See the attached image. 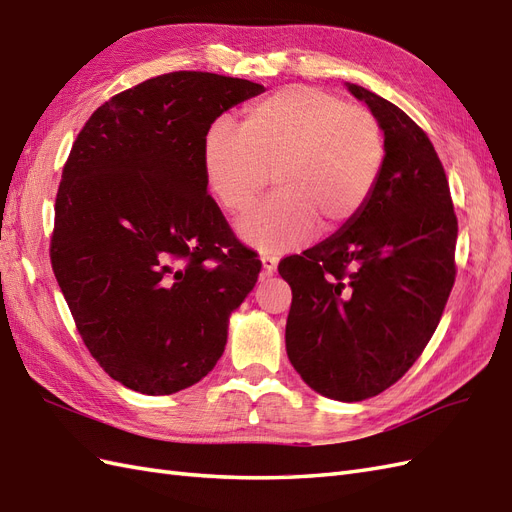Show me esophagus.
Returning <instances> with one entry per match:
<instances>
[{"mask_svg": "<svg viewBox=\"0 0 512 512\" xmlns=\"http://www.w3.org/2000/svg\"><path fill=\"white\" fill-rule=\"evenodd\" d=\"M261 266H264L266 276H272L276 272V266H279V259L272 257V255H264V257H261Z\"/></svg>", "mask_w": 512, "mask_h": 512, "instance_id": "obj_1", "label": "esophagus"}]
</instances>
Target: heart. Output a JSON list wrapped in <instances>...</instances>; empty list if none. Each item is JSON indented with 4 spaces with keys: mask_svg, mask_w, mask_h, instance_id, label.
Segmentation results:
<instances>
[{
    "mask_svg": "<svg viewBox=\"0 0 512 512\" xmlns=\"http://www.w3.org/2000/svg\"><path fill=\"white\" fill-rule=\"evenodd\" d=\"M203 178L210 197L242 214L268 184L276 195L236 225L261 253L309 242L317 223L337 231L367 206L386 160L375 115L309 85H291L244 111L242 126L214 122L203 139Z\"/></svg>",
    "mask_w": 512,
    "mask_h": 512,
    "instance_id": "heart-1",
    "label": "heart"
}]
</instances>
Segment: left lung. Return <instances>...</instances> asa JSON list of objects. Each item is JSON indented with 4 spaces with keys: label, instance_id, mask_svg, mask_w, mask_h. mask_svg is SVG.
<instances>
[{
    "label": "left lung",
    "instance_id": "left-lung-1",
    "mask_svg": "<svg viewBox=\"0 0 512 512\" xmlns=\"http://www.w3.org/2000/svg\"><path fill=\"white\" fill-rule=\"evenodd\" d=\"M347 90L382 126L386 160L352 223L279 274L291 287L289 362L315 392L364 401L407 373L455 285L457 216L433 143L410 115L356 83Z\"/></svg>",
    "mask_w": 512,
    "mask_h": 512
}]
</instances>
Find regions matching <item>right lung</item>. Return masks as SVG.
<instances>
[{"label":"right lung","mask_w":512,"mask_h":512,"mask_svg":"<svg viewBox=\"0 0 512 512\" xmlns=\"http://www.w3.org/2000/svg\"><path fill=\"white\" fill-rule=\"evenodd\" d=\"M264 85L180 70L85 122L55 199L51 266L83 343L115 382L173 394L225 352L261 270L208 195V128Z\"/></svg>","instance_id":"obj_1"}]
</instances>
